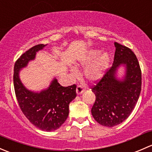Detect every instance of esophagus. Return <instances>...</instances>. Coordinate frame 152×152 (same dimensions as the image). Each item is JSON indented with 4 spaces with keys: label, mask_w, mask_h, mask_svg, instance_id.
I'll return each instance as SVG.
<instances>
[{
    "label": "esophagus",
    "mask_w": 152,
    "mask_h": 152,
    "mask_svg": "<svg viewBox=\"0 0 152 152\" xmlns=\"http://www.w3.org/2000/svg\"><path fill=\"white\" fill-rule=\"evenodd\" d=\"M85 90V88L82 85H78L77 87H76V93H77V95H81L82 93H84Z\"/></svg>",
    "instance_id": "34e87169"
}]
</instances>
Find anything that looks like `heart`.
Instances as JSON below:
<instances>
[{"mask_svg":"<svg viewBox=\"0 0 152 152\" xmlns=\"http://www.w3.org/2000/svg\"><path fill=\"white\" fill-rule=\"evenodd\" d=\"M110 62V56L108 53H102L100 49H90L79 58L78 65L81 67H87L85 76L90 82H95L102 79L108 69ZM70 73L73 76L78 75L77 69L70 67Z\"/></svg>","mask_w":152,"mask_h":152,"instance_id":"b5f03b06","label":"heart"}]
</instances>
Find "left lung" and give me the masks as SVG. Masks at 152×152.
I'll list each match as a JSON object with an SVG mask.
<instances>
[{"label": "left lung", "mask_w": 152, "mask_h": 152, "mask_svg": "<svg viewBox=\"0 0 152 152\" xmlns=\"http://www.w3.org/2000/svg\"><path fill=\"white\" fill-rule=\"evenodd\" d=\"M114 62L100 82L92 88L96 101L92 115L99 124L113 127L124 121L134 110L141 91V70L135 54L115 42ZM124 67L121 78L117 72Z\"/></svg>", "instance_id": "obj_1"}]
</instances>
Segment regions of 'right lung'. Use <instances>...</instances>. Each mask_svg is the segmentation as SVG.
Here are the masks:
<instances>
[{"label": "right lung", "mask_w": 152, "mask_h": 152, "mask_svg": "<svg viewBox=\"0 0 152 152\" xmlns=\"http://www.w3.org/2000/svg\"><path fill=\"white\" fill-rule=\"evenodd\" d=\"M46 45H35L21 55L15 64L13 80L17 100L23 113L38 129L51 132L59 129L66 121L69 104L76 97V86L62 87L53 78L47 88L32 91L24 86L20 78V70L34 60L37 53Z\"/></svg>", "instance_id": "1"}]
</instances>
